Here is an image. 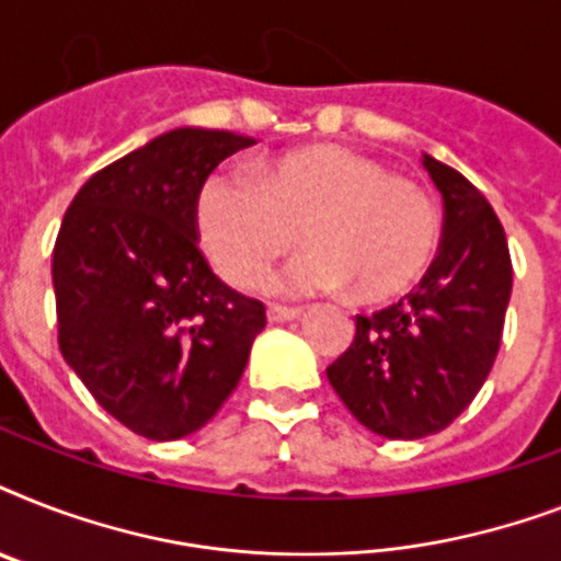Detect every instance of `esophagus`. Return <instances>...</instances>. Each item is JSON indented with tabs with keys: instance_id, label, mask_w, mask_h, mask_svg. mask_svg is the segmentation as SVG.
<instances>
[{
	"instance_id": "esophagus-1",
	"label": "esophagus",
	"mask_w": 561,
	"mask_h": 561,
	"mask_svg": "<svg viewBox=\"0 0 561 561\" xmlns=\"http://www.w3.org/2000/svg\"><path fill=\"white\" fill-rule=\"evenodd\" d=\"M299 314H302V308H290V306L267 308V320H271V323H288V320H297Z\"/></svg>"
}]
</instances>
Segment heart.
Segmentation results:
<instances>
[{
  "instance_id": "obj_1",
  "label": "heart",
  "mask_w": 561,
  "mask_h": 561,
  "mask_svg": "<svg viewBox=\"0 0 561 561\" xmlns=\"http://www.w3.org/2000/svg\"><path fill=\"white\" fill-rule=\"evenodd\" d=\"M194 224L215 271L236 288L262 285L302 229L314 250L290 264L285 288L350 285L367 302L408 294L443 241V218L425 188L334 145L282 153L262 180L247 169L209 171L194 197Z\"/></svg>"
}]
</instances>
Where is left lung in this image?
I'll use <instances>...</instances> for the list:
<instances>
[{
  "label": "left lung",
  "instance_id": "1",
  "mask_svg": "<svg viewBox=\"0 0 561 561\" xmlns=\"http://www.w3.org/2000/svg\"><path fill=\"white\" fill-rule=\"evenodd\" d=\"M445 203L443 244L408 297L355 317L329 383L387 439L439 434L469 408L501 350L513 262L495 209L460 171L422 160Z\"/></svg>",
  "mask_w": 561,
  "mask_h": 561
}]
</instances>
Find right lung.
Wrapping results in <instances>:
<instances>
[{"label": "right lung", "instance_id": "obj_1", "mask_svg": "<svg viewBox=\"0 0 561 561\" xmlns=\"http://www.w3.org/2000/svg\"><path fill=\"white\" fill-rule=\"evenodd\" d=\"M255 139L178 127L95 171L51 253L57 346L92 399L148 439L203 427L244 373L267 317L197 247L203 178Z\"/></svg>", "mask_w": 561, "mask_h": 561}]
</instances>
